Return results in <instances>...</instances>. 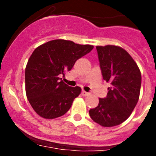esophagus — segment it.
<instances>
[{
  "mask_svg": "<svg viewBox=\"0 0 156 156\" xmlns=\"http://www.w3.org/2000/svg\"><path fill=\"white\" fill-rule=\"evenodd\" d=\"M81 94H82L83 96H88V95H89V93L87 91H85V90H82V92H81Z\"/></svg>",
  "mask_w": 156,
  "mask_h": 156,
  "instance_id": "obj_1",
  "label": "esophagus"
}]
</instances>
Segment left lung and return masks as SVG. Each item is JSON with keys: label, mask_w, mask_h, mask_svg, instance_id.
<instances>
[{"label": "left lung", "mask_w": 156, "mask_h": 156, "mask_svg": "<svg viewBox=\"0 0 156 156\" xmlns=\"http://www.w3.org/2000/svg\"><path fill=\"white\" fill-rule=\"evenodd\" d=\"M103 79L111 87L98 105L89 111L101 126L110 127L124 122L133 112L140 95L141 75L132 57L120 47H96Z\"/></svg>", "instance_id": "left-lung-1"}]
</instances>
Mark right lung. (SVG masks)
Instances as JSON below:
<instances>
[{"label": "right lung", "mask_w": 156, "mask_h": 156, "mask_svg": "<svg viewBox=\"0 0 156 156\" xmlns=\"http://www.w3.org/2000/svg\"><path fill=\"white\" fill-rule=\"evenodd\" d=\"M93 48L92 45L54 40L34 51L26 67L25 80L27 99L38 115L50 119L69 111L81 88L68 86L60 76H65L77 59Z\"/></svg>", "instance_id": "right-lung-1"}]
</instances>
